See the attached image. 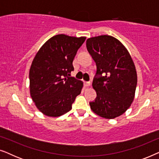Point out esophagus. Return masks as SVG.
Returning <instances> with one entry per match:
<instances>
[{
  "label": "esophagus",
  "mask_w": 159,
  "mask_h": 159,
  "mask_svg": "<svg viewBox=\"0 0 159 159\" xmlns=\"http://www.w3.org/2000/svg\"><path fill=\"white\" fill-rule=\"evenodd\" d=\"M84 86L90 87V86H91V83L90 82H84Z\"/></svg>",
  "instance_id": "esophagus-1"
}]
</instances>
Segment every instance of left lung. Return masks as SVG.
<instances>
[{
  "mask_svg": "<svg viewBox=\"0 0 159 159\" xmlns=\"http://www.w3.org/2000/svg\"><path fill=\"white\" fill-rule=\"evenodd\" d=\"M86 46L97 66L93 82L97 98L90 103V108L105 119L121 116L135 95L138 76L133 60L120 41L107 34L88 38Z\"/></svg>",
  "mask_w": 159,
  "mask_h": 159,
  "instance_id": "1",
  "label": "left lung"
}]
</instances>
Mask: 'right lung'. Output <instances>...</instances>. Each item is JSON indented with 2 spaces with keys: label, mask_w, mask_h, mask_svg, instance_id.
Listing matches in <instances>:
<instances>
[{
  "label": "right lung",
  "mask_w": 159,
  "mask_h": 159,
  "mask_svg": "<svg viewBox=\"0 0 159 159\" xmlns=\"http://www.w3.org/2000/svg\"><path fill=\"white\" fill-rule=\"evenodd\" d=\"M85 37L61 34L47 40L36 53L30 69V93L40 112L57 117L71 109L83 82L69 77L73 60Z\"/></svg>",
  "instance_id": "obj_1"
}]
</instances>
